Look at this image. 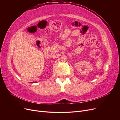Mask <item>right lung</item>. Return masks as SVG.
I'll use <instances>...</instances> for the list:
<instances>
[{
    "instance_id": "obj_1",
    "label": "right lung",
    "mask_w": 120,
    "mask_h": 120,
    "mask_svg": "<svg viewBox=\"0 0 120 120\" xmlns=\"http://www.w3.org/2000/svg\"><path fill=\"white\" fill-rule=\"evenodd\" d=\"M35 82H31V83H35Z\"/></svg>"
}]
</instances>
